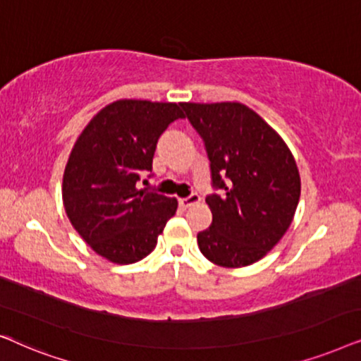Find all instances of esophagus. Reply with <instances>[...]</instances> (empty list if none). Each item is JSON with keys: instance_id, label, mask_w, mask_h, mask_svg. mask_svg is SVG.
Wrapping results in <instances>:
<instances>
[{"instance_id": "esophagus-1", "label": "esophagus", "mask_w": 361, "mask_h": 361, "mask_svg": "<svg viewBox=\"0 0 361 361\" xmlns=\"http://www.w3.org/2000/svg\"><path fill=\"white\" fill-rule=\"evenodd\" d=\"M200 201H201V198L198 195H190L188 198H181L180 200V206L181 208H191V206H195V204H200Z\"/></svg>"}]
</instances>
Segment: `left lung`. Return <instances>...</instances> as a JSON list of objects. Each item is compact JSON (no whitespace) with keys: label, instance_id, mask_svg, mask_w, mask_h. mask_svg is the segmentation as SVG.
Here are the masks:
<instances>
[{"label":"left lung","instance_id":"obj_1","mask_svg":"<svg viewBox=\"0 0 361 361\" xmlns=\"http://www.w3.org/2000/svg\"><path fill=\"white\" fill-rule=\"evenodd\" d=\"M204 140L211 180L221 195L206 198L213 223L198 233L203 256L221 267H244L281 241L300 198L295 158L261 115L239 102H183Z\"/></svg>","mask_w":361,"mask_h":361}]
</instances>
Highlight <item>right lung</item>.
<instances>
[{
    "label": "right lung",
    "mask_w": 361,
    "mask_h": 361,
    "mask_svg": "<svg viewBox=\"0 0 361 361\" xmlns=\"http://www.w3.org/2000/svg\"><path fill=\"white\" fill-rule=\"evenodd\" d=\"M180 104L122 99L105 105L77 138L62 178L66 214L94 252L114 264H133L157 246L176 198L138 190L152 171L157 142Z\"/></svg>",
    "instance_id": "obj_1"
}]
</instances>
